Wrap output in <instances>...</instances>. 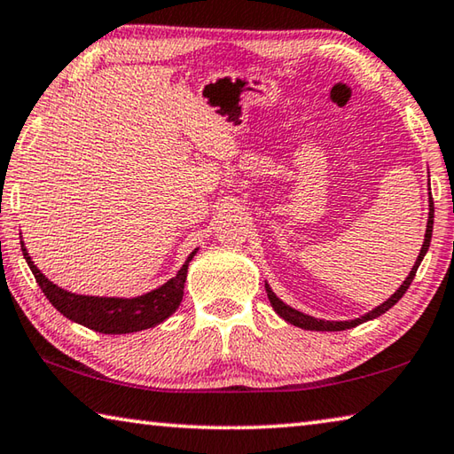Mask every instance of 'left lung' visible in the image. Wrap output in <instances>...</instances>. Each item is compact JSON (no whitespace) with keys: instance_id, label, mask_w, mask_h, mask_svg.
I'll use <instances>...</instances> for the list:
<instances>
[{"instance_id":"1","label":"left lung","mask_w":454,"mask_h":454,"mask_svg":"<svg viewBox=\"0 0 454 454\" xmlns=\"http://www.w3.org/2000/svg\"><path fill=\"white\" fill-rule=\"evenodd\" d=\"M433 220H434V208H433V198H430V208H428V222H427V234H425V242H422V248H420V254L417 258V262H414L411 274L406 276V280L401 284V288H398L393 296L388 298L387 302H382L380 306H376V309H372L368 314H364V317L360 318H355V320H340V322H334V320H318L314 317H309V314L304 312H298L292 309V306L284 304L278 296L274 294L272 288L268 286L266 284V294H268V301H270L272 309L276 310V314H278L280 318H284L286 322H290V325H294L298 328H304V330H322V333H336V330H347V328H355L358 325H363V322L366 320H372L376 317H380V314L387 312L388 309H393V306L401 301V298L404 296V292L409 290L411 282L414 280V274H417L419 266L422 262V258H425L428 246H430V236H433Z\"/></svg>"}]
</instances>
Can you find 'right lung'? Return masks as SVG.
Instances as JSON below:
<instances>
[{"instance_id":"obj_1","label":"right lung","mask_w":454,"mask_h":454,"mask_svg":"<svg viewBox=\"0 0 454 454\" xmlns=\"http://www.w3.org/2000/svg\"><path fill=\"white\" fill-rule=\"evenodd\" d=\"M21 252H24L27 266L32 268L35 282L40 284L42 292L53 304V309L59 310L66 318L104 334L137 333V330L152 328L160 325V322H164L168 317H172L182 302L188 264L196 254V250L192 252L174 278L162 284L160 288L148 292V294L136 298H106L74 294V292L56 286V284L50 282L37 270V266L27 254L24 242H21Z\"/></svg>"}]
</instances>
